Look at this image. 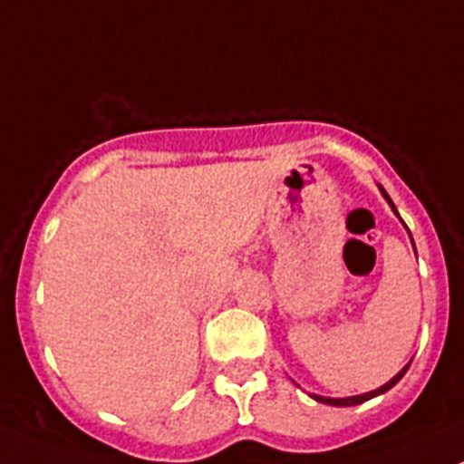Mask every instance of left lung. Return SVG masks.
I'll use <instances>...</instances> for the list:
<instances>
[{
  "mask_svg": "<svg viewBox=\"0 0 464 464\" xmlns=\"http://www.w3.org/2000/svg\"><path fill=\"white\" fill-rule=\"evenodd\" d=\"M379 190H382L383 199H386L388 206H391V208H392V213H395L397 218H400V213H397L395 204L391 202V198H388V193H386V190H383L382 186H379ZM400 222L404 224V219L400 218ZM404 228H406V231H409V227H406V224H404ZM409 237H411V245H413V249H415V242H413V236H411V231H409ZM415 256H418V254H415ZM409 366H411V362L406 363V366L401 368V371L397 372V375L392 377L391 382H386V383H383V386L375 388V391H371V392H363V395H353V397H323V395H314V392H310V397H312V400L321 401V404H330V406H357V404H363V401H368V400H372V397H377V395H383V392H386V391H391V388L395 386V383L400 382V379L406 375V371H409Z\"/></svg>",
  "mask_w": 464,
  "mask_h": 464,
  "instance_id": "left-lung-1",
  "label": "left lung"
}]
</instances>
